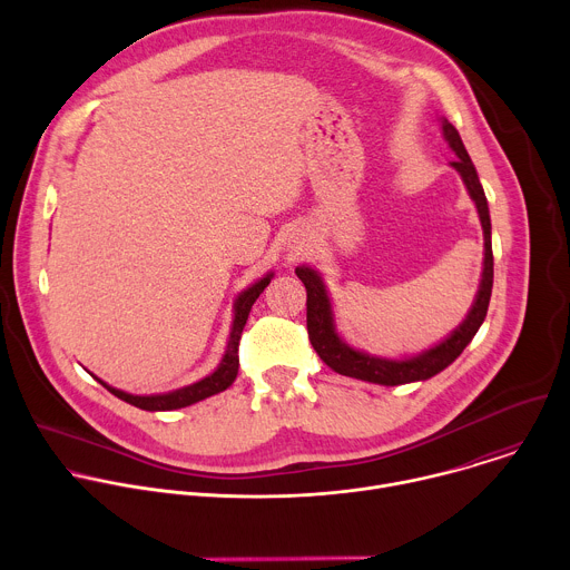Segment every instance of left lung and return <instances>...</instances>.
<instances>
[{
	"instance_id": "obj_1",
	"label": "left lung",
	"mask_w": 570,
	"mask_h": 570,
	"mask_svg": "<svg viewBox=\"0 0 570 570\" xmlns=\"http://www.w3.org/2000/svg\"><path fill=\"white\" fill-rule=\"evenodd\" d=\"M442 132L444 139L449 141L451 150L458 155L451 167L460 174L471 200L475 203L480 225H482V236H484V259H482V277L480 286L475 293V299L462 320V324L442 341L435 347L409 356V358H383V356H372L367 352H358L350 347L336 332V322H334V308L332 299L327 295V288H324V282L317 271L308 266H297L295 275L302 279L306 288V330H308V341L317 356L327 363L334 372L379 385H401V383H413V381H426L435 374H440L444 367H449L462 350L471 343L475 332L480 330V324L487 315V306H490L492 297V286H494V255H492V220H490V207H487V198L482 191V185L478 180L473 161L460 139V132L455 130L453 124L442 119Z\"/></svg>"
}]
</instances>
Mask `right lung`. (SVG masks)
<instances>
[{"instance_id":"obj_1","label":"right lung","mask_w":570,"mask_h":570,"mask_svg":"<svg viewBox=\"0 0 570 570\" xmlns=\"http://www.w3.org/2000/svg\"><path fill=\"white\" fill-rule=\"evenodd\" d=\"M271 279H273V273H268L266 277H262L259 282L248 286L246 291L238 293V297L234 302V320H232V332H229L227 350L223 354V361L218 363V367L209 376H205V379H200V381H196L191 385L178 387L174 392H165V394H130V392H124V390H117V387L104 383L97 376L95 379L108 392L119 396L121 401L135 405V409L150 411V413H157V411H178V409H185V405H191L196 401H203V399H207L212 394H218V392L227 390L234 383L236 374H238V341H240L243 327H246L253 304L264 293V288L271 284Z\"/></svg>"}]
</instances>
